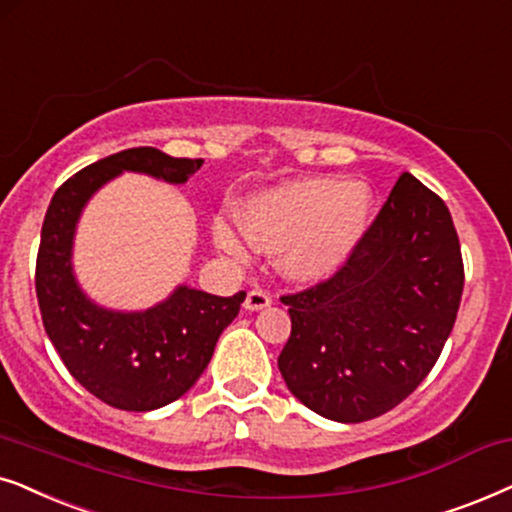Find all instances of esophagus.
I'll return each mask as SVG.
<instances>
[{
    "instance_id": "esophagus-1",
    "label": "esophagus",
    "mask_w": 512,
    "mask_h": 512,
    "mask_svg": "<svg viewBox=\"0 0 512 512\" xmlns=\"http://www.w3.org/2000/svg\"><path fill=\"white\" fill-rule=\"evenodd\" d=\"M271 304V295L267 290L262 288H255L248 292V297H245V309L248 311H260V309H267V306Z\"/></svg>"
}]
</instances>
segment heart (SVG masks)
I'll use <instances>...</instances> for the list:
<instances>
[{"label": "heart", "instance_id": "b5f03b06", "mask_svg": "<svg viewBox=\"0 0 512 512\" xmlns=\"http://www.w3.org/2000/svg\"><path fill=\"white\" fill-rule=\"evenodd\" d=\"M370 194L360 185L309 177L283 182L250 196L243 227L231 220L213 222L215 245L243 262L252 243L278 252V267L292 281L316 283L349 260L370 222Z\"/></svg>", "mask_w": 512, "mask_h": 512}]
</instances>
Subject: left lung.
<instances>
[{
	"mask_svg": "<svg viewBox=\"0 0 512 512\" xmlns=\"http://www.w3.org/2000/svg\"><path fill=\"white\" fill-rule=\"evenodd\" d=\"M463 292V260L445 201L403 173L349 260L285 295L292 330L278 356L299 403L339 424L393 410L440 358Z\"/></svg>",
	"mask_w": 512,
	"mask_h": 512,
	"instance_id": "8db88e82",
	"label": "left lung"
}]
</instances>
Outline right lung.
<instances>
[{"label": "right lung", "mask_w": 512, "mask_h": 512, "mask_svg": "<svg viewBox=\"0 0 512 512\" xmlns=\"http://www.w3.org/2000/svg\"><path fill=\"white\" fill-rule=\"evenodd\" d=\"M201 163L154 147L124 149L63 182L46 210L34 274L44 330L72 377L117 410H159L185 395L208 367L224 327L238 316L245 292L217 297L177 285L173 295L147 311L98 306L79 288L72 269L79 215L88 199L124 170L182 185Z\"/></svg>", "instance_id": "add662e5"}]
</instances>
